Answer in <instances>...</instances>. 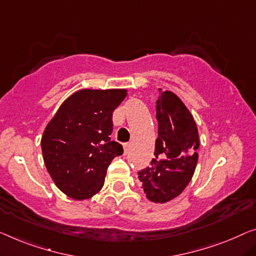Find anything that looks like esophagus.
Wrapping results in <instances>:
<instances>
[{
    "mask_svg": "<svg viewBox=\"0 0 256 256\" xmlns=\"http://www.w3.org/2000/svg\"><path fill=\"white\" fill-rule=\"evenodd\" d=\"M128 152H130V144L126 142V144H124V154L128 155Z\"/></svg>",
    "mask_w": 256,
    "mask_h": 256,
    "instance_id": "1",
    "label": "esophagus"
}]
</instances>
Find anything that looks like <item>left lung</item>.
I'll use <instances>...</instances> for the list:
<instances>
[{
  "instance_id": "8db88e82",
  "label": "left lung",
  "mask_w": 256,
  "mask_h": 256,
  "mask_svg": "<svg viewBox=\"0 0 256 256\" xmlns=\"http://www.w3.org/2000/svg\"><path fill=\"white\" fill-rule=\"evenodd\" d=\"M160 90L156 101L158 136L150 166L138 172L147 199H174L188 185L198 162L199 133L193 116L172 92Z\"/></svg>"
}]
</instances>
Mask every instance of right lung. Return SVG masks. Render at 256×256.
I'll list each match as a JSON object with an SVG mask.
<instances>
[{
	"instance_id": "obj_1",
	"label": "right lung",
	"mask_w": 256,
	"mask_h": 256,
	"mask_svg": "<svg viewBox=\"0 0 256 256\" xmlns=\"http://www.w3.org/2000/svg\"><path fill=\"white\" fill-rule=\"evenodd\" d=\"M125 96V90H82L63 102L46 128L41 139L46 168L72 199L96 194L109 164L123 154V146L110 134L112 112Z\"/></svg>"
}]
</instances>
